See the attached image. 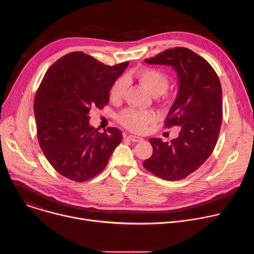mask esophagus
<instances>
[{
	"instance_id": "obj_1",
	"label": "esophagus",
	"mask_w": 254,
	"mask_h": 254,
	"mask_svg": "<svg viewBox=\"0 0 254 254\" xmlns=\"http://www.w3.org/2000/svg\"><path fill=\"white\" fill-rule=\"evenodd\" d=\"M127 139L133 142V143H139V142H142L143 139L140 136H135V135H127Z\"/></svg>"
}]
</instances>
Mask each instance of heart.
<instances>
[{"mask_svg": "<svg viewBox=\"0 0 254 254\" xmlns=\"http://www.w3.org/2000/svg\"><path fill=\"white\" fill-rule=\"evenodd\" d=\"M132 77L139 81L151 94L155 96H165L169 85L167 75L158 68L143 67L135 71ZM127 87V81L125 77L115 80L110 88L109 96L112 101H120ZM119 120L121 124L127 129L134 132H144L148 126L155 123L156 114L149 110H140L135 108H127L121 112Z\"/></svg>", "mask_w": 254, "mask_h": 254, "instance_id": "1", "label": "heart"}]
</instances>
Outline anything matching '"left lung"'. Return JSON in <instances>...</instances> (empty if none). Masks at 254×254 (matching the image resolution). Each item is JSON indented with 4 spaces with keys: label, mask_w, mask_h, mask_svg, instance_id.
Listing matches in <instances>:
<instances>
[{
    "label": "left lung",
    "mask_w": 254,
    "mask_h": 254,
    "mask_svg": "<svg viewBox=\"0 0 254 254\" xmlns=\"http://www.w3.org/2000/svg\"><path fill=\"white\" fill-rule=\"evenodd\" d=\"M145 62L176 71L178 93L165 127L181 129L170 142L150 139L153 154L143 165L160 178L180 180L197 170L215 149L223 119L221 83L212 65L186 48L166 50Z\"/></svg>",
    "instance_id": "left-lung-1"
}]
</instances>
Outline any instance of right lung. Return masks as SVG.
I'll return each instance as SVG.
<instances>
[{"label":"right lung","instance_id":"right-lung-1","mask_svg":"<svg viewBox=\"0 0 254 254\" xmlns=\"http://www.w3.org/2000/svg\"><path fill=\"white\" fill-rule=\"evenodd\" d=\"M128 62L105 65L82 52L58 60L45 73L34 99L37 139L52 166L83 182L99 174L123 141L117 127L99 132L89 124L91 108H103Z\"/></svg>","mask_w":254,"mask_h":254}]
</instances>
